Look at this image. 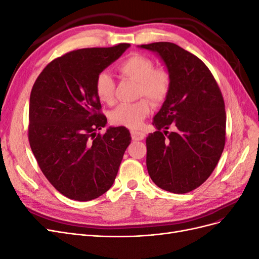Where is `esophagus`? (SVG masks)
Instances as JSON below:
<instances>
[{"label":"esophagus","mask_w":259,"mask_h":259,"mask_svg":"<svg viewBox=\"0 0 259 259\" xmlns=\"http://www.w3.org/2000/svg\"><path fill=\"white\" fill-rule=\"evenodd\" d=\"M131 135L133 140H143L145 138V133L143 132H138V131H132Z\"/></svg>","instance_id":"esophagus-1"}]
</instances>
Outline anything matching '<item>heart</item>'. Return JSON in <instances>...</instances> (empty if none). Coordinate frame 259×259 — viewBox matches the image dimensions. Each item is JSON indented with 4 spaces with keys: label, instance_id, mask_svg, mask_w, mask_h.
Returning <instances> with one entry per match:
<instances>
[{
    "label": "heart",
    "instance_id": "1",
    "mask_svg": "<svg viewBox=\"0 0 259 259\" xmlns=\"http://www.w3.org/2000/svg\"><path fill=\"white\" fill-rule=\"evenodd\" d=\"M124 79L137 82V97H147L154 105L163 103L171 88V75L164 67H155L154 61L143 54H132L117 65ZM115 82L107 71H101L95 80V93L104 104L114 100ZM147 99V100H148ZM143 98L134 104H122L111 112V122L130 128H137L150 113V102Z\"/></svg>",
    "mask_w": 259,
    "mask_h": 259
}]
</instances>
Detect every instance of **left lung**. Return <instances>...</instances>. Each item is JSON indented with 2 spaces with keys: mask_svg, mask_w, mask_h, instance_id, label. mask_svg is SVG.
Returning <instances> with one entry per match:
<instances>
[{
  "mask_svg": "<svg viewBox=\"0 0 259 259\" xmlns=\"http://www.w3.org/2000/svg\"><path fill=\"white\" fill-rule=\"evenodd\" d=\"M140 48L158 53L171 75V88L153 119L149 134L147 169L161 189L187 193L213 173L226 142V111L221 89L195 55L170 42ZM173 127L175 132L168 134Z\"/></svg>",
  "mask_w": 259,
  "mask_h": 259,
  "instance_id": "left-lung-1",
  "label": "left lung"
}]
</instances>
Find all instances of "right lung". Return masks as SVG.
<instances>
[{"label":"right lung","mask_w":259,"mask_h":259,"mask_svg":"<svg viewBox=\"0 0 259 259\" xmlns=\"http://www.w3.org/2000/svg\"><path fill=\"white\" fill-rule=\"evenodd\" d=\"M130 44L69 52L38 74L30 94L28 138L42 173L65 197L91 201L110 189L130 131L110 127L95 93L98 73Z\"/></svg>","instance_id":"right-lung-1"}]
</instances>
